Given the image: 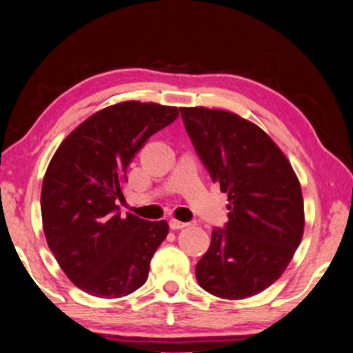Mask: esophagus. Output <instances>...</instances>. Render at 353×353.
<instances>
[{
	"label": "esophagus",
	"instance_id": "34e87169",
	"mask_svg": "<svg viewBox=\"0 0 353 353\" xmlns=\"http://www.w3.org/2000/svg\"><path fill=\"white\" fill-rule=\"evenodd\" d=\"M169 225H170L172 230H180V229H184V227H188L189 224H188V222H183V221H178V219H170Z\"/></svg>",
	"mask_w": 353,
	"mask_h": 353
}]
</instances>
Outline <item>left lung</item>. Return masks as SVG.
I'll return each instance as SVG.
<instances>
[{"mask_svg":"<svg viewBox=\"0 0 353 353\" xmlns=\"http://www.w3.org/2000/svg\"><path fill=\"white\" fill-rule=\"evenodd\" d=\"M199 158L229 199L225 229L195 265V278L224 300L257 295L281 278L300 246L305 207L289 159L268 134L236 113L180 108Z\"/></svg>","mask_w":353,"mask_h":353,"instance_id":"8db88e82","label":"left lung"}]
</instances>
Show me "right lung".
<instances>
[{
	"label": "right lung",
	"instance_id": "right-lung-1",
	"mask_svg": "<svg viewBox=\"0 0 353 353\" xmlns=\"http://www.w3.org/2000/svg\"><path fill=\"white\" fill-rule=\"evenodd\" d=\"M176 117V107L120 102L79 124L53 154L42 181V225L58 265L86 294L121 298L148 278L169 224L123 216L118 200L134 156Z\"/></svg>",
	"mask_w": 353,
	"mask_h": 353
}]
</instances>
